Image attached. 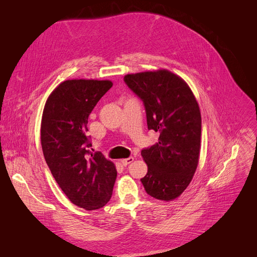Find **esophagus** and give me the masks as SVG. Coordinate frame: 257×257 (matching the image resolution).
<instances>
[{"mask_svg":"<svg viewBox=\"0 0 257 257\" xmlns=\"http://www.w3.org/2000/svg\"><path fill=\"white\" fill-rule=\"evenodd\" d=\"M132 161H133V157H128V158H125V159H121V160H120V164L123 165L124 167H126L127 165L131 164Z\"/></svg>","mask_w":257,"mask_h":257,"instance_id":"1","label":"esophagus"}]
</instances>
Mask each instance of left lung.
Wrapping results in <instances>:
<instances>
[{
    "mask_svg": "<svg viewBox=\"0 0 257 257\" xmlns=\"http://www.w3.org/2000/svg\"><path fill=\"white\" fill-rule=\"evenodd\" d=\"M124 81L144 103L148 129L159 132L158 143L142 150L148 173L141 181L148 195L173 200L191 183L199 163V105L185 81L167 70L129 74Z\"/></svg>",
    "mask_w": 257,
    "mask_h": 257,
    "instance_id": "1",
    "label": "left lung"
}]
</instances>
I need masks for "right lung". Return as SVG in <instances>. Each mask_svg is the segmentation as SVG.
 <instances>
[{
    "instance_id": "1",
    "label": "right lung",
    "mask_w": 257,
    "mask_h": 257,
    "mask_svg": "<svg viewBox=\"0 0 257 257\" xmlns=\"http://www.w3.org/2000/svg\"><path fill=\"white\" fill-rule=\"evenodd\" d=\"M111 86L108 80H66L44 108L40 141L46 163L65 196L86 210L107 204L116 178L113 163L92 153L86 136L90 112Z\"/></svg>"
}]
</instances>
